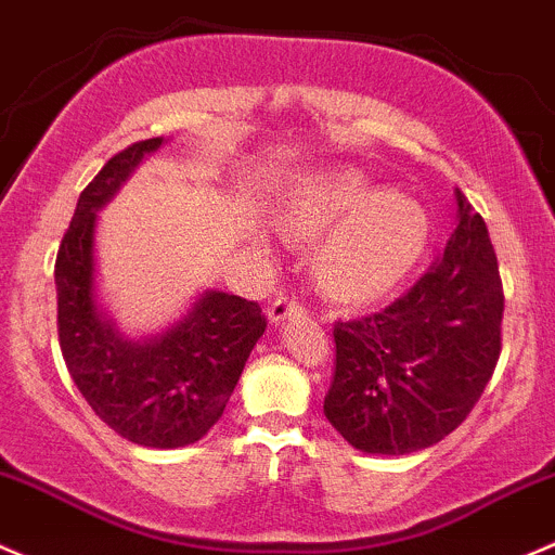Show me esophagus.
I'll use <instances>...</instances> for the list:
<instances>
[{
    "label": "esophagus",
    "mask_w": 555,
    "mask_h": 555,
    "mask_svg": "<svg viewBox=\"0 0 555 555\" xmlns=\"http://www.w3.org/2000/svg\"><path fill=\"white\" fill-rule=\"evenodd\" d=\"M302 311H306V306H302L300 297L279 295L276 300L268 306V319H271L273 324H279V322H284V319L293 317V313H302Z\"/></svg>",
    "instance_id": "1"
}]
</instances>
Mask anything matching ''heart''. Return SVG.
<instances>
[{
    "label": "heart",
    "instance_id": "heart-1",
    "mask_svg": "<svg viewBox=\"0 0 555 555\" xmlns=\"http://www.w3.org/2000/svg\"><path fill=\"white\" fill-rule=\"evenodd\" d=\"M282 229L295 238L330 233L319 253V282L348 302L393 289L430 238L428 215L415 199L380 191L359 170L306 180L284 207Z\"/></svg>",
    "mask_w": 555,
    "mask_h": 555
}]
</instances>
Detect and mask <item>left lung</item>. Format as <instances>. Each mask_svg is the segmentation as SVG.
<instances>
[{
	"instance_id": "1",
	"label": "left lung",
	"mask_w": 555,
	"mask_h": 555,
	"mask_svg": "<svg viewBox=\"0 0 555 555\" xmlns=\"http://www.w3.org/2000/svg\"><path fill=\"white\" fill-rule=\"evenodd\" d=\"M457 229L390 306L337 319L324 415L370 454L439 444L481 399L503 348V279L487 223L460 189Z\"/></svg>"
}]
</instances>
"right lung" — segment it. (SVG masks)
I'll list each match as a JSON object with an SVG mask.
<instances>
[{
	"label": "right lung",
	"mask_w": 555,
	"mask_h": 555,
	"mask_svg": "<svg viewBox=\"0 0 555 555\" xmlns=\"http://www.w3.org/2000/svg\"><path fill=\"white\" fill-rule=\"evenodd\" d=\"M159 145L162 138L127 145L79 194L55 258L57 340L79 393L111 430L140 447L178 449L223 415L266 317L255 300L204 293L165 335L130 343L98 311L95 212Z\"/></svg>",
	"instance_id": "add662e5"
}]
</instances>
